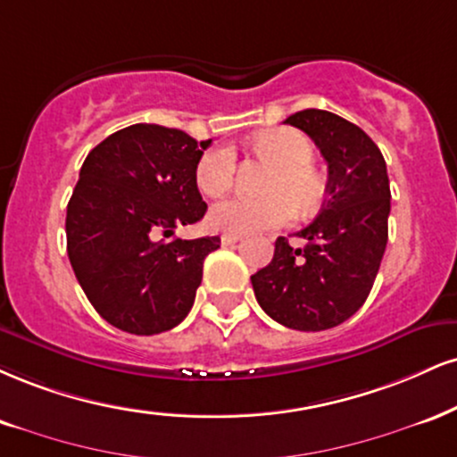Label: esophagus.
Returning a JSON list of instances; mask_svg holds the SVG:
<instances>
[{"mask_svg":"<svg viewBox=\"0 0 457 457\" xmlns=\"http://www.w3.org/2000/svg\"><path fill=\"white\" fill-rule=\"evenodd\" d=\"M238 240H243V236L240 234H223L221 236V245L223 246H229V245H236Z\"/></svg>","mask_w":457,"mask_h":457,"instance_id":"obj_1","label":"esophagus"}]
</instances>
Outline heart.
<instances>
[{
    "label": "heart",
    "mask_w": 457,
    "mask_h": 457,
    "mask_svg": "<svg viewBox=\"0 0 457 457\" xmlns=\"http://www.w3.org/2000/svg\"><path fill=\"white\" fill-rule=\"evenodd\" d=\"M253 151L270 159L274 170L268 176L263 197L232 195L212 206L211 225L223 232L246 234L272 229L287 223L295 211L309 214L321 204L323 183L311 166L315 151L311 140L289 128L266 129L253 138ZM236 157L232 148L214 145L202 153L195 166V183L202 194L217 197L234 183Z\"/></svg>",
    "instance_id": "b5f03b06"
}]
</instances>
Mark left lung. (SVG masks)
Instances as JSON below:
<instances>
[{"label": "left lung", "mask_w": 457, "mask_h": 457, "mask_svg": "<svg viewBox=\"0 0 457 457\" xmlns=\"http://www.w3.org/2000/svg\"><path fill=\"white\" fill-rule=\"evenodd\" d=\"M285 123L311 136L328 162L323 206L294 249L278 236L274 257L251 277L260 306L285 328L321 332L360 311L387 245L389 179L370 136L328 110H300Z\"/></svg>", "instance_id": "8db88e82"}]
</instances>
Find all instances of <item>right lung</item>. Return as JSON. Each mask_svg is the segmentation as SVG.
Segmentation results:
<instances>
[{
  "label": "right lung",
  "mask_w": 457,
  "mask_h": 457,
  "mask_svg": "<svg viewBox=\"0 0 457 457\" xmlns=\"http://www.w3.org/2000/svg\"><path fill=\"white\" fill-rule=\"evenodd\" d=\"M211 140L136 123L87 155L68 202V257L82 291L110 326L153 337L191 311L219 236L162 240L206 212L195 183Z\"/></svg>",
  "instance_id": "1"
}]
</instances>
